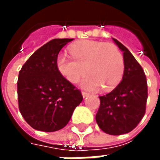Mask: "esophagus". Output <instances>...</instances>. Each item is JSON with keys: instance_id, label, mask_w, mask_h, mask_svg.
<instances>
[{"instance_id": "esophagus-1", "label": "esophagus", "mask_w": 160, "mask_h": 160, "mask_svg": "<svg viewBox=\"0 0 160 160\" xmlns=\"http://www.w3.org/2000/svg\"><path fill=\"white\" fill-rule=\"evenodd\" d=\"M81 94H82L83 98H87L89 96V93H87V92H81Z\"/></svg>"}]
</instances>
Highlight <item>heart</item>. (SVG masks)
Returning <instances> with one entry per match:
<instances>
[{
	"mask_svg": "<svg viewBox=\"0 0 160 160\" xmlns=\"http://www.w3.org/2000/svg\"><path fill=\"white\" fill-rule=\"evenodd\" d=\"M73 58L60 54L56 68L68 82L77 83L86 73L81 87L90 91H111L120 83L124 73V60L114 43L92 40L74 42L68 47Z\"/></svg>",
	"mask_w": 160,
	"mask_h": 160,
	"instance_id": "obj_1",
	"label": "heart"
}]
</instances>
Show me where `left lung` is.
<instances>
[{"label": "left lung", "instance_id": "8db88e82", "mask_svg": "<svg viewBox=\"0 0 160 160\" xmlns=\"http://www.w3.org/2000/svg\"><path fill=\"white\" fill-rule=\"evenodd\" d=\"M113 40L123 52V76L114 90L99 97L96 121L104 133L120 135L133 130L144 117L148 82L142 68L130 51L119 41Z\"/></svg>", "mask_w": 160, "mask_h": 160}]
</instances>
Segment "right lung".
Instances as JSON below:
<instances>
[{
  "label": "right lung",
  "instance_id": "right-lung-1",
  "mask_svg": "<svg viewBox=\"0 0 160 160\" xmlns=\"http://www.w3.org/2000/svg\"><path fill=\"white\" fill-rule=\"evenodd\" d=\"M73 38H56L33 53L19 71V109L34 129L54 132L68 123L82 94L56 68L60 50Z\"/></svg>",
  "mask_w": 160,
  "mask_h": 160
}]
</instances>
